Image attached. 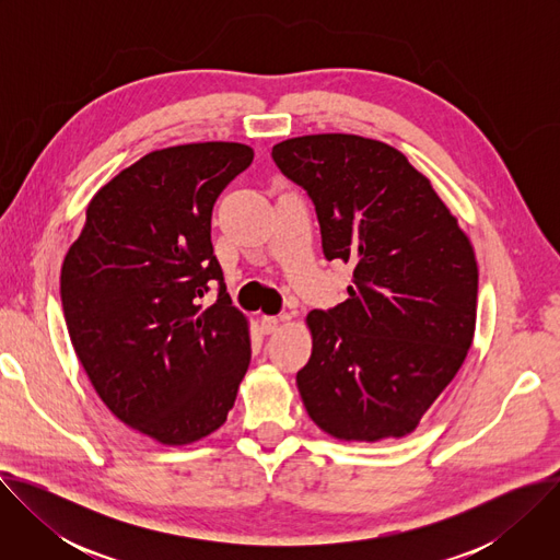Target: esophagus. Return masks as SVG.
<instances>
[{
    "label": "esophagus",
    "mask_w": 560,
    "mask_h": 560,
    "mask_svg": "<svg viewBox=\"0 0 560 560\" xmlns=\"http://www.w3.org/2000/svg\"><path fill=\"white\" fill-rule=\"evenodd\" d=\"M283 318H285V314H279V316H261V330H264L266 335L277 332V328L281 326Z\"/></svg>",
    "instance_id": "obj_1"
}]
</instances>
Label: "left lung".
I'll return each instance as SVG.
<instances>
[{"mask_svg":"<svg viewBox=\"0 0 560 560\" xmlns=\"http://www.w3.org/2000/svg\"><path fill=\"white\" fill-rule=\"evenodd\" d=\"M314 203L328 261L352 266L348 299L312 310L296 385L310 419L341 441L410 434L474 339L478 270L456 217L404 152L359 135L272 148Z\"/></svg>","mask_w":560,"mask_h":560,"instance_id":"obj_1","label":"left lung"}]
</instances>
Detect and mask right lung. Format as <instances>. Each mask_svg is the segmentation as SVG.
<instances>
[{"mask_svg":"<svg viewBox=\"0 0 560 560\" xmlns=\"http://www.w3.org/2000/svg\"><path fill=\"white\" fill-rule=\"evenodd\" d=\"M253 156L230 141L141 156L93 197L61 266L68 335L93 387L164 445L221 428L250 363L248 318L225 292L210 221ZM212 284L218 301L203 308Z\"/></svg>","mask_w":560,"mask_h":560,"instance_id":"add662e5","label":"right lung"}]
</instances>
